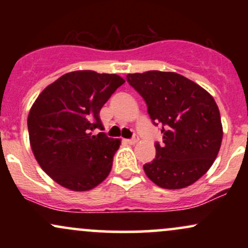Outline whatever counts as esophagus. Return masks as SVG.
Masks as SVG:
<instances>
[{
	"mask_svg": "<svg viewBox=\"0 0 248 248\" xmlns=\"http://www.w3.org/2000/svg\"><path fill=\"white\" fill-rule=\"evenodd\" d=\"M126 141L129 144H136L139 142V138H134V139H130V140H126Z\"/></svg>",
	"mask_w": 248,
	"mask_h": 248,
	"instance_id": "1",
	"label": "esophagus"
}]
</instances>
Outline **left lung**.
Masks as SVG:
<instances>
[{"label": "left lung", "instance_id": "obj_1", "mask_svg": "<svg viewBox=\"0 0 248 248\" xmlns=\"http://www.w3.org/2000/svg\"><path fill=\"white\" fill-rule=\"evenodd\" d=\"M127 81L147 102L163 143L144 164L147 177L163 189H183L197 182L217 157L223 140L220 113L213 96L176 72L128 73Z\"/></svg>", "mask_w": 248, "mask_h": 248}]
</instances>
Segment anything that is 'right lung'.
<instances>
[{
  "mask_svg": "<svg viewBox=\"0 0 248 248\" xmlns=\"http://www.w3.org/2000/svg\"><path fill=\"white\" fill-rule=\"evenodd\" d=\"M122 84L124 79L118 75L73 71L37 96L28 116L31 150L59 186L88 191L109 175L121 140L92 132L102 130L99 113Z\"/></svg>",
  "mask_w": 248,
  "mask_h": 248,
  "instance_id": "right-lung-1",
  "label": "right lung"
}]
</instances>
